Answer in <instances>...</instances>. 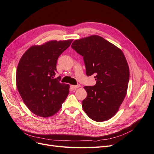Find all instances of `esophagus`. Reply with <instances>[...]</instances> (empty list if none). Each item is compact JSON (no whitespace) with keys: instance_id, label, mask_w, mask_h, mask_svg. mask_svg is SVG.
<instances>
[{"instance_id":"esophagus-1","label":"esophagus","mask_w":154,"mask_h":154,"mask_svg":"<svg viewBox=\"0 0 154 154\" xmlns=\"http://www.w3.org/2000/svg\"><path fill=\"white\" fill-rule=\"evenodd\" d=\"M81 85H71V87L73 89H76L79 87H80Z\"/></svg>"}]
</instances>
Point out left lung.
I'll return each instance as SVG.
<instances>
[{
    "instance_id": "8db88e82",
    "label": "left lung",
    "mask_w": 154,
    "mask_h": 154,
    "mask_svg": "<svg viewBox=\"0 0 154 154\" xmlns=\"http://www.w3.org/2000/svg\"><path fill=\"white\" fill-rule=\"evenodd\" d=\"M71 47L83 57L87 75H95L97 81L84 87L85 112L95 121L109 120L118 111L128 90L130 69L123 52L98 35L76 40Z\"/></svg>"
}]
</instances>
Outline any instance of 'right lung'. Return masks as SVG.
Here are the masks:
<instances>
[{
	"label": "right lung",
	"instance_id": "1",
	"mask_svg": "<svg viewBox=\"0 0 154 154\" xmlns=\"http://www.w3.org/2000/svg\"><path fill=\"white\" fill-rule=\"evenodd\" d=\"M72 40H51L33 45L24 53L16 70L18 91L31 112L48 118L58 112L69 94V85L54 78L60 55Z\"/></svg>",
	"mask_w": 154,
	"mask_h": 154
}]
</instances>
